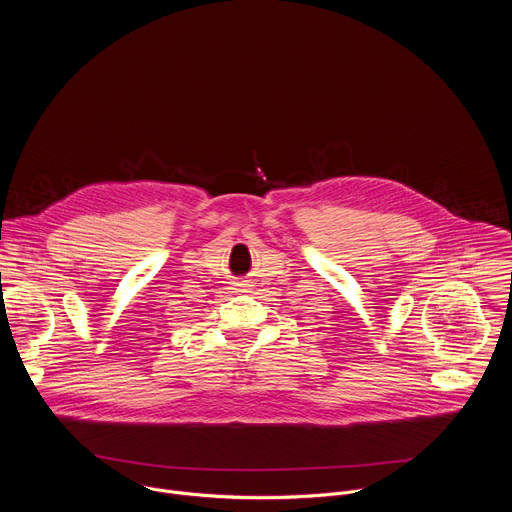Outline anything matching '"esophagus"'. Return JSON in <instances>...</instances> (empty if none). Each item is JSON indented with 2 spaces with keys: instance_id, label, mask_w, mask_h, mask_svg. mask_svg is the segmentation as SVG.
<instances>
[{
  "instance_id": "esophagus-1",
  "label": "esophagus",
  "mask_w": 512,
  "mask_h": 512,
  "mask_svg": "<svg viewBox=\"0 0 512 512\" xmlns=\"http://www.w3.org/2000/svg\"><path fill=\"white\" fill-rule=\"evenodd\" d=\"M235 289L241 291V294H249V291L253 289V283L249 279H239V281H235Z\"/></svg>"
}]
</instances>
